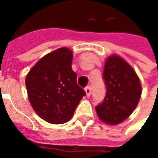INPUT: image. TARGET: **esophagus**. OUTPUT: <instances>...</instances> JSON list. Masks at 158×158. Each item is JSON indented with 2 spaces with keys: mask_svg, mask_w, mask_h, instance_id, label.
I'll return each instance as SVG.
<instances>
[{
  "mask_svg": "<svg viewBox=\"0 0 158 158\" xmlns=\"http://www.w3.org/2000/svg\"><path fill=\"white\" fill-rule=\"evenodd\" d=\"M85 93H86V97H90L91 96V87L90 86H87L85 88Z\"/></svg>",
  "mask_w": 158,
  "mask_h": 158,
  "instance_id": "1",
  "label": "esophagus"
}]
</instances>
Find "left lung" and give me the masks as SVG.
Wrapping results in <instances>:
<instances>
[{"instance_id": "obj_1", "label": "left lung", "mask_w": 158, "mask_h": 158, "mask_svg": "<svg viewBox=\"0 0 158 158\" xmlns=\"http://www.w3.org/2000/svg\"><path fill=\"white\" fill-rule=\"evenodd\" d=\"M103 78L107 92L104 101L96 107V112L102 122L118 125L136 108L142 93L141 83L132 66L118 55L107 58Z\"/></svg>"}]
</instances>
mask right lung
I'll use <instances>...</instances> for the list:
<instances>
[{
    "instance_id": "obj_1",
    "label": "right lung",
    "mask_w": 158,
    "mask_h": 158,
    "mask_svg": "<svg viewBox=\"0 0 158 158\" xmlns=\"http://www.w3.org/2000/svg\"><path fill=\"white\" fill-rule=\"evenodd\" d=\"M73 52L61 47L42 57L30 69L25 86L30 104L38 116L51 124L69 121L85 96L72 70Z\"/></svg>"
}]
</instances>
